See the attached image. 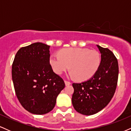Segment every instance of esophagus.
Returning <instances> with one entry per match:
<instances>
[{
    "label": "esophagus",
    "instance_id": "esophagus-1",
    "mask_svg": "<svg viewBox=\"0 0 131 131\" xmlns=\"http://www.w3.org/2000/svg\"><path fill=\"white\" fill-rule=\"evenodd\" d=\"M64 84H65L66 85H70L71 84V82H70V81H64Z\"/></svg>",
    "mask_w": 131,
    "mask_h": 131
}]
</instances>
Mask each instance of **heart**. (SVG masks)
<instances>
[{"instance_id": "1", "label": "heart", "mask_w": 131, "mask_h": 131, "mask_svg": "<svg viewBox=\"0 0 131 131\" xmlns=\"http://www.w3.org/2000/svg\"><path fill=\"white\" fill-rule=\"evenodd\" d=\"M59 55L52 54L49 61L54 71L61 74L70 68V76L79 81L90 79L98 70L101 61L100 54L95 50L85 48L70 47L63 49Z\"/></svg>"}]
</instances>
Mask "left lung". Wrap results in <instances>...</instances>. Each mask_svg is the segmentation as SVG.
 Returning <instances> with one entry per match:
<instances>
[{
  "label": "left lung",
  "mask_w": 131,
  "mask_h": 131,
  "mask_svg": "<svg viewBox=\"0 0 131 131\" xmlns=\"http://www.w3.org/2000/svg\"><path fill=\"white\" fill-rule=\"evenodd\" d=\"M100 53V67L94 76L81 83H73L72 103L76 112L92 115L106 106L115 94L118 78V63L107 48L97 45Z\"/></svg>",
  "instance_id": "obj_1"
}]
</instances>
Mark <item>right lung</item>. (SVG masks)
Masks as SVG:
<instances>
[{
    "instance_id": "right-lung-1",
    "label": "right lung",
    "mask_w": 131,
    "mask_h": 131,
    "mask_svg": "<svg viewBox=\"0 0 131 131\" xmlns=\"http://www.w3.org/2000/svg\"><path fill=\"white\" fill-rule=\"evenodd\" d=\"M50 46L41 42L21 47L12 64V80L19 102L28 112L43 115L53 109L64 88L63 79L50 64Z\"/></svg>"
}]
</instances>
